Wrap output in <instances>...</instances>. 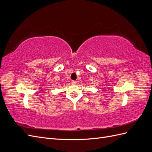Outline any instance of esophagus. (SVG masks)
<instances>
[{"mask_svg":"<svg viewBox=\"0 0 152 152\" xmlns=\"http://www.w3.org/2000/svg\"><path fill=\"white\" fill-rule=\"evenodd\" d=\"M72 83L73 84H77V81H76V80H72Z\"/></svg>","mask_w":152,"mask_h":152,"instance_id":"34e87169","label":"esophagus"}]
</instances>
